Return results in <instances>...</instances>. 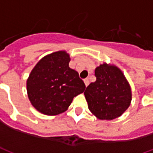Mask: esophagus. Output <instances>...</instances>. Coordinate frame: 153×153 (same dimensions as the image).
Masks as SVG:
<instances>
[{
	"label": "esophagus",
	"instance_id": "obj_1",
	"mask_svg": "<svg viewBox=\"0 0 153 153\" xmlns=\"http://www.w3.org/2000/svg\"><path fill=\"white\" fill-rule=\"evenodd\" d=\"M83 82H84V84H85L86 87L89 84V80H88V79H85L83 80Z\"/></svg>",
	"mask_w": 153,
	"mask_h": 153
}]
</instances>
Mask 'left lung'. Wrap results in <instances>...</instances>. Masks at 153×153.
I'll list each match as a JSON object with an SVG mask.
<instances>
[{
  "instance_id": "obj_1",
  "label": "left lung",
  "mask_w": 153,
  "mask_h": 153,
  "mask_svg": "<svg viewBox=\"0 0 153 153\" xmlns=\"http://www.w3.org/2000/svg\"><path fill=\"white\" fill-rule=\"evenodd\" d=\"M96 81L84 92L88 109L100 120H113L125 112L131 102V89L121 70L103 64L95 70Z\"/></svg>"
}]
</instances>
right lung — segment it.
<instances>
[{"label":"right lung","instance_id":"obj_1","mask_svg":"<svg viewBox=\"0 0 153 153\" xmlns=\"http://www.w3.org/2000/svg\"><path fill=\"white\" fill-rule=\"evenodd\" d=\"M70 56L64 51L43 57L27 80V92L38 111L56 115L65 111L74 97L83 93L85 84L75 70L69 67Z\"/></svg>","mask_w":153,"mask_h":153}]
</instances>
